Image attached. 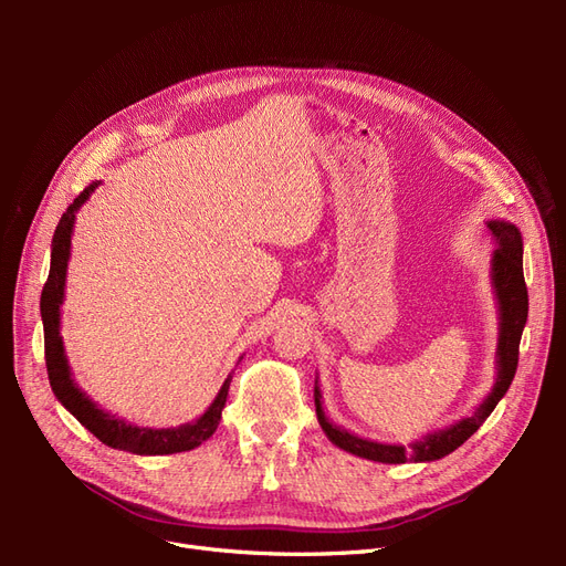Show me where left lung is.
<instances>
[{
  "label": "left lung",
  "instance_id": "8db88e82",
  "mask_svg": "<svg viewBox=\"0 0 566 566\" xmlns=\"http://www.w3.org/2000/svg\"><path fill=\"white\" fill-rule=\"evenodd\" d=\"M486 229L493 238L495 250L491 254V287L499 304V345H495V382L489 391V397L479 403L472 416L460 418L453 424L443 427L424 434L422 439L410 441L408 447L403 443H382L366 437H358L345 427L328 420L323 410V397L318 378L314 385V403H316V418L323 427L325 437H328L337 449L347 451L352 455L385 462V465H401V462H432L443 455L453 453L462 447L484 420L493 413V408L505 397V391L512 385L517 370L520 358V339L528 316V295L524 283V269H522V233L520 229L505 219H489Z\"/></svg>",
  "mask_w": 566,
  "mask_h": 566
}]
</instances>
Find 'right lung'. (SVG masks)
I'll return each mask as SVG.
<instances>
[{"mask_svg":"<svg viewBox=\"0 0 566 566\" xmlns=\"http://www.w3.org/2000/svg\"><path fill=\"white\" fill-rule=\"evenodd\" d=\"M98 184L101 181H92L73 200L71 208L63 212L59 227L54 231V241H51L49 279L44 283L42 300H40V314L44 325V356H46L51 391L56 394V399L61 401V406L67 410V413L75 416L98 441H104L111 449L129 451L136 455H169V453L198 449L200 443L208 441L217 430V424L221 420V410L227 406L233 375H229L224 380V385H221V389L217 391L214 401L208 406V410H205L200 418L179 427H160V430H156V427L132 424L125 418L113 416L108 410L101 408L77 387L73 378V368L67 364V354L61 337V304L65 300L67 262H71V243H73L77 212L96 191Z\"/></svg>","mask_w":566,"mask_h":566,"instance_id":"add662e5","label":"right lung"}]
</instances>
